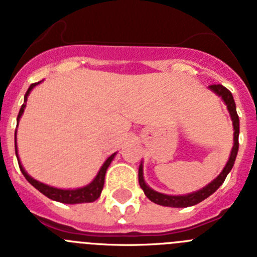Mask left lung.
I'll return each mask as SVG.
<instances>
[{
  "mask_svg": "<svg viewBox=\"0 0 257 257\" xmlns=\"http://www.w3.org/2000/svg\"><path fill=\"white\" fill-rule=\"evenodd\" d=\"M211 91H213L216 95H219L221 97L224 103L226 104V108L229 110V114H230L231 121H233V130H234V138H233V148H231L230 157H229L228 162H226L225 167L222 169V171L220 172V175L216 179H213L208 185H206L205 188L197 190V192L189 193V194H185V196H169V194H163V193H158L156 190H153L152 188H149L147 185V183L144 181V176H143V163L139 167V184L140 188L144 190V194L151 199L152 202L157 203V205L166 206V207H189V206H194L199 202H202L203 199H206L207 197H210L211 194L216 192L220 188L225 178L228 176V174L230 172L231 167L234 165L235 157L238 153V147H239V143H238V136H239V118L237 114V109H235V103L234 99H233V95L229 91L228 88L224 87L222 85H211L208 86Z\"/></svg>",
  "mask_w": 257,
  "mask_h": 257,
  "instance_id": "left-lung-1",
  "label": "left lung"
}]
</instances>
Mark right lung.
Returning a JSON list of instances; mask_svg holds the SVG:
<instances>
[{"label": "right lung", "instance_id": "1", "mask_svg": "<svg viewBox=\"0 0 257 257\" xmlns=\"http://www.w3.org/2000/svg\"><path fill=\"white\" fill-rule=\"evenodd\" d=\"M40 82H36V83H32L29 86L28 91L26 92V96H24V104L22 105L19 110V114H18V123H19V119L22 117L23 112H24V108H26V104H27V97H28L29 92L32 91V88L35 87L36 85H38ZM15 153H17L18 157V163H19V167H20V171L22 174L24 175V178L29 181V183L33 185L37 190H40L42 194L47 197V198L52 199V201H58L61 202V203H67V205H74V203H88V202H94L96 201L101 194V190H103L104 187V179H105V172L106 169L109 167L110 162L113 161L114 158L115 153H113L112 156L108 157L106 161L104 162V165L101 166V169L99 170L97 175L95 176L94 180L91 183L86 185L83 188H78V189H59V188H54V187H50V185H46V184L41 183V181H37L36 179H33L32 176H29L27 174V171L24 170V167L22 166L19 160V156H18V148H17V131H15Z\"/></svg>", "mask_w": 257, "mask_h": 257}]
</instances>
